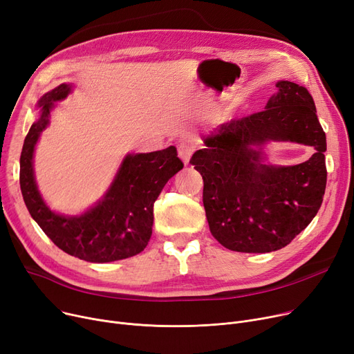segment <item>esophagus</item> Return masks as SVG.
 Instances as JSON below:
<instances>
[{
	"mask_svg": "<svg viewBox=\"0 0 354 354\" xmlns=\"http://www.w3.org/2000/svg\"><path fill=\"white\" fill-rule=\"evenodd\" d=\"M193 151H194V148L189 142H181L178 145V157L186 165H189V162H190V158L193 156Z\"/></svg>",
	"mask_w": 354,
	"mask_h": 354,
	"instance_id": "esophagus-1",
	"label": "esophagus"
}]
</instances>
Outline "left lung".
<instances>
[{"instance_id":"1","label":"left lung","mask_w":354,"mask_h":354,"mask_svg":"<svg viewBox=\"0 0 354 354\" xmlns=\"http://www.w3.org/2000/svg\"><path fill=\"white\" fill-rule=\"evenodd\" d=\"M277 88L266 109L217 127L190 160L203 177L210 232L230 250L265 254L287 246L323 203L327 144L313 96L288 80ZM268 140L310 145L316 153L297 166H268L261 162Z\"/></svg>"}]
</instances>
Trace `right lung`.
Returning <instances> with one entry per match:
<instances>
[{
	"label": "right lung",
	"instance_id": "1",
	"mask_svg": "<svg viewBox=\"0 0 354 354\" xmlns=\"http://www.w3.org/2000/svg\"><path fill=\"white\" fill-rule=\"evenodd\" d=\"M62 83L40 100L41 115L31 125L20 157V187L24 203L41 230L66 254L88 262H112L140 254L149 242L154 203L165 183L183 168L176 147L147 154H128L102 200L80 216L50 210L41 198L32 171V154L48 124L55 102L71 93Z\"/></svg>",
	"mask_w": 354,
	"mask_h": 354
}]
</instances>
